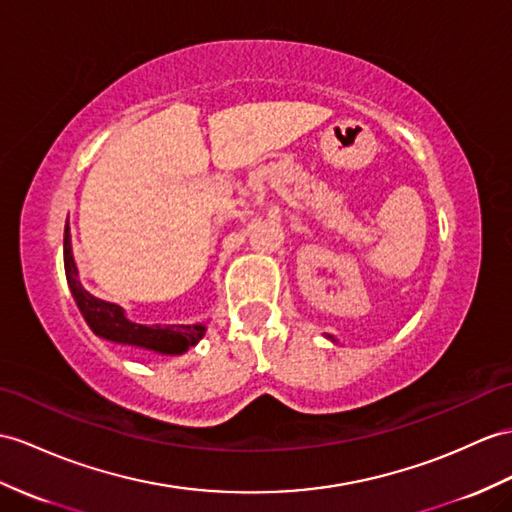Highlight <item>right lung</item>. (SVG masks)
Instances as JSON below:
<instances>
[{"instance_id": "right-lung-1", "label": "right lung", "mask_w": 512, "mask_h": 512, "mask_svg": "<svg viewBox=\"0 0 512 512\" xmlns=\"http://www.w3.org/2000/svg\"><path fill=\"white\" fill-rule=\"evenodd\" d=\"M65 273L73 299L84 315L86 323L97 336H104L108 341L141 345L147 350H156L162 354H182L202 339L204 326H141L132 323L123 315V308L117 304L104 302V299L93 297L89 291L82 289L78 280V269L71 256L69 228L65 226Z\"/></svg>"}]
</instances>
